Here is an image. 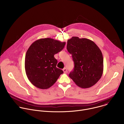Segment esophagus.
Listing matches in <instances>:
<instances>
[{"instance_id":"esophagus-1","label":"esophagus","mask_w":124,"mask_h":124,"mask_svg":"<svg viewBox=\"0 0 124 124\" xmlns=\"http://www.w3.org/2000/svg\"><path fill=\"white\" fill-rule=\"evenodd\" d=\"M63 72H64V73H67V69H66V68H64L63 69Z\"/></svg>"}]
</instances>
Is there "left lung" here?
Listing matches in <instances>:
<instances>
[{
	"label": "left lung",
	"instance_id": "obj_1",
	"mask_svg": "<svg viewBox=\"0 0 124 124\" xmlns=\"http://www.w3.org/2000/svg\"><path fill=\"white\" fill-rule=\"evenodd\" d=\"M67 49L72 55L75 64L69 77L82 88L95 85L103 70V59L99 47L89 39L72 37L67 41Z\"/></svg>",
	"mask_w": 124,
	"mask_h": 124
}]
</instances>
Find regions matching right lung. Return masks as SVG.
<instances>
[{"instance_id":"add662e5","label":"right lung","mask_w":124,"mask_h":124,"mask_svg":"<svg viewBox=\"0 0 124 124\" xmlns=\"http://www.w3.org/2000/svg\"><path fill=\"white\" fill-rule=\"evenodd\" d=\"M66 42L49 38L33 42L28 48L25 58V70L30 82L42 89L54 85L63 73L56 67L57 60L54 54L61 51Z\"/></svg>"}]
</instances>
